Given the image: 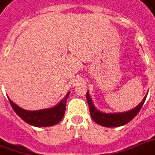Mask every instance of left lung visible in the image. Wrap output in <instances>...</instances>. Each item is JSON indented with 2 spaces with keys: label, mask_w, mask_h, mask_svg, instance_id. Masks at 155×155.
<instances>
[{
  "label": "left lung",
  "mask_w": 155,
  "mask_h": 155,
  "mask_svg": "<svg viewBox=\"0 0 155 155\" xmlns=\"http://www.w3.org/2000/svg\"><path fill=\"white\" fill-rule=\"evenodd\" d=\"M146 98L147 96H145V98L142 99V101L136 107L129 111L119 112V113H104V112L99 111L98 109H96V107L92 102V99L90 98L88 92L87 93V103L89 105V109H90V114L93 120L99 125L109 127V128L123 126L128 124L129 122H130L136 115L139 113L140 110L141 109L142 105L146 100Z\"/></svg>",
  "instance_id": "8db88e82"
}]
</instances>
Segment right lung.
Instances as JSON below:
<instances>
[{
  "instance_id": "right-lung-1",
  "label": "right lung",
  "mask_w": 155,
  "mask_h": 155,
  "mask_svg": "<svg viewBox=\"0 0 155 155\" xmlns=\"http://www.w3.org/2000/svg\"><path fill=\"white\" fill-rule=\"evenodd\" d=\"M69 94L70 92H68L63 99H61L55 107L38 110H26L14 104L9 98L8 100L16 114L28 124L35 127H49L58 124L62 119Z\"/></svg>"
}]
</instances>
